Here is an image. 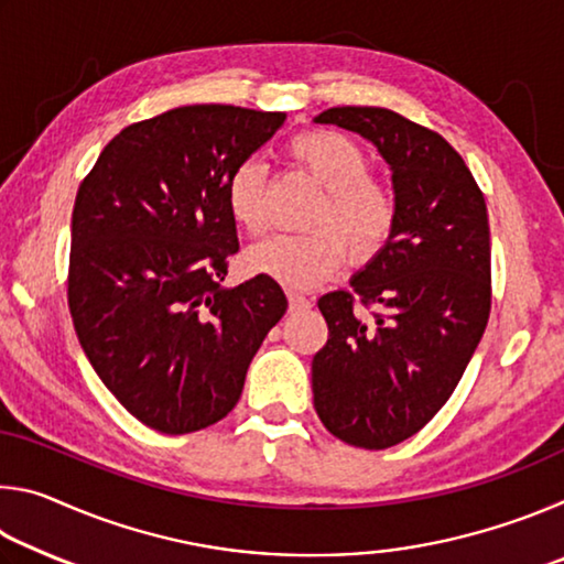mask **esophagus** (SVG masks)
Here are the masks:
<instances>
[{
  "label": "esophagus",
  "mask_w": 564,
  "mask_h": 564,
  "mask_svg": "<svg viewBox=\"0 0 564 564\" xmlns=\"http://www.w3.org/2000/svg\"><path fill=\"white\" fill-rule=\"evenodd\" d=\"M289 303H291V308H308L311 299L301 291H289Z\"/></svg>",
  "instance_id": "1"
}]
</instances>
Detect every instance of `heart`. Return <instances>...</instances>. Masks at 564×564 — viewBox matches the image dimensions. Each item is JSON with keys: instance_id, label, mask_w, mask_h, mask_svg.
<instances>
[{"instance_id": "heart-1", "label": "heart", "mask_w": 564, "mask_h": 564, "mask_svg": "<svg viewBox=\"0 0 564 564\" xmlns=\"http://www.w3.org/2000/svg\"><path fill=\"white\" fill-rule=\"evenodd\" d=\"M289 154L321 188H326L308 234H273L243 256L248 273L265 275L291 289H308L346 261L348 246L358 259H370L388 243L395 226L390 191L368 176L370 161L356 141L330 129L301 131L289 141ZM231 218L248 234L265 226V169L246 159L226 184Z\"/></svg>"}]
</instances>
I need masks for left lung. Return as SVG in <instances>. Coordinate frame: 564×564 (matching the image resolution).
<instances>
[{
    "label": "left lung",
    "instance_id": "1",
    "mask_svg": "<svg viewBox=\"0 0 564 564\" xmlns=\"http://www.w3.org/2000/svg\"><path fill=\"white\" fill-rule=\"evenodd\" d=\"M316 121L360 133L393 174V234L352 291L321 295L328 340L311 368L321 423L343 443L386 451L447 403L488 326V206L441 133L380 107H333Z\"/></svg>",
    "mask_w": 564,
    "mask_h": 564
}]
</instances>
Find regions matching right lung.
I'll return each mask as SVG.
<instances>
[{
  "label": "right lung",
  "instance_id": "right-lung-1",
  "mask_svg": "<svg viewBox=\"0 0 564 564\" xmlns=\"http://www.w3.org/2000/svg\"><path fill=\"white\" fill-rule=\"evenodd\" d=\"M285 113L194 104L121 129L76 191L69 311L101 383L166 435L231 413L289 301L265 275L221 283L238 251L231 171Z\"/></svg>",
  "mask_w": 564,
  "mask_h": 564
}]
</instances>
